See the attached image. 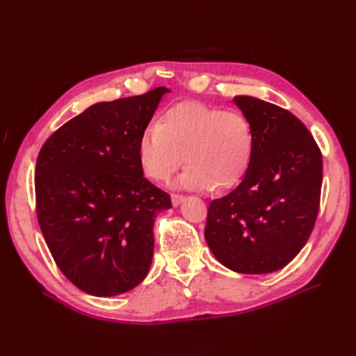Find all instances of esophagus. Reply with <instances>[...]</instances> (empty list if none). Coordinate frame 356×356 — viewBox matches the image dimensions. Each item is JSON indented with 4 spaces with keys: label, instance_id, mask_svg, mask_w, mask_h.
Listing matches in <instances>:
<instances>
[{
    "label": "esophagus",
    "instance_id": "1",
    "mask_svg": "<svg viewBox=\"0 0 356 356\" xmlns=\"http://www.w3.org/2000/svg\"><path fill=\"white\" fill-rule=\"evenodd\" d=\"M170 200H172V204H174V207H178V204L184 200V196L182 195H177V193H172L170 195Z\"/></svg>",
    "mask_w": 356,
    "mask_h": 356
}]
</instances>
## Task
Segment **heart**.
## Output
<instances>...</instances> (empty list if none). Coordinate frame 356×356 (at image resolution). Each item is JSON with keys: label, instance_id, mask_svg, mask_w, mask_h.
<instances>
[{"label": "heart", "instance_id": "b5f03b06", "mask_svg": "<svg viewBox=\"0 0 356 356\" xmlns=\"http://www.w3.org/2000/svg\"><path fill=\"white\" fill-rule=\"evenodd\" d=\"M252 149V126L242 113L188 101L170 106L141 135L138 160L144 174L161 184L186 161L182 187L224 190L243 177Z\"/></svg>", "mask_w": 356, "mask_h": 356}]
</instances>
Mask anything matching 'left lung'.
<instances>
[{"label":"left lung","mask_w":356,"mask_h":356,"mask_svg":"<svg viewBox=\"0 0 356 356\" xmlns=\"http://www.w3.org/2000/svg\"><path fill=\"white\" fill-rule=\"evenodd\" d=\"M233 101L252 126V157L241 184L211 202L204 239L230 270L264 275L293 260L315 227L322 154L293 113L252 96Z\"/></svg>","instance_id":"obj_1"}]
</instances>
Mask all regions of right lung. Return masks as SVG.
<instances>
[{
	"instance_id": "right-lung-1",
	"label": "right lung",
	"mask_w": 356,
	"mask_h": 356,
	"mask_svg": "<svg viewBox=\"0 0 356 356\" xmlns=\"http://www.w3.org/2000/svg\"><path fill=\"white\" fill-rule=\"evenodd\" d=\"M166 88L99 102L41 147L37 218L59 270L84 293L111 297L143 282L153 260L154 218L172 207L144 178L139 138Z\"/></svg>"
}]
</instances>
